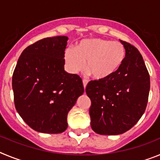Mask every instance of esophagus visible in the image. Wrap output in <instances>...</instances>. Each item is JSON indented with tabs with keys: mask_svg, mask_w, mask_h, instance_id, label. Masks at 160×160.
I'll use <instances>...</instances> for the list:
<instances>
[{
	"mask_svg": "<svg viewBox=\"0 0 160 160\" xmlns=\"http://www.w3.org/2000/svg\"><path fill=\"white\" fill-rule=\"evenodd\" d=\"M82 82H83V87H84V88H86V87H87L88 81H87V80H86V79H83Z\"/></svg>",
	"mask_w": 160,
	"mask_h": 160,
	"instance_id": "1",
	"label": "esophagus"
}]
</instances>
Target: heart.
Segmentation results:
<instances>
[{
  "mask_svg": "<svg viewBox=\"0 0 160 160\" xmlns=\"http://www.w3.org/2000/svg\"><path fill=\"white\" fill-rule=\"evenodd\" d=\"M126 48L119 42L102 38H87L76 45L75 49L67 48L64 59L67 70L76 73L86 68L96 79H106L113 75L123 64Z\"/></svg>",
  "mask_w": 160,
  "mask_h": 160,
  "instance_id": "1",
  "label": "heart"
}]
</instances>
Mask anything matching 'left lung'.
Instances as JSON below:
<instances>
[{
    "label": "left lung",
    "instance_id": "1",
    "mask_svg": "<svg viewBox=\"0 0 160 160\" xmlns=\"http://www.w3.org/2000/svg\"><path fill=\"white\" fill-rule=\"evenodd\" d=\"M126 48L123 64L111 77L90 81L86 93L91 100L90 126L99 135H120L133 128L146 110L150 75L137 48Z\"/></svg>",
    "mask_w": 160,
    "mask_h": 160
}]
</instances>
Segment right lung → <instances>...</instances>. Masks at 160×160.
Here are the masks:
<instances>
[{
	"label": "right lung",
	"mask_w": 160,
	"mask_h": 160,
	"mask_svg": "<svg viewBox=\"0 0 160 160\" xmlns=\"http://www.w3.org/2000/svg\"><path fill=\"white\" fill-rule=\"evenodd\" d=\"M68 38L38 41L25 48L12 74L17 111L34 131L58 134L67 128V114L83 94L82 78L65 71Z\"/></svg>",
	"instance_id": "right-lung-1"
}]
</instances>
